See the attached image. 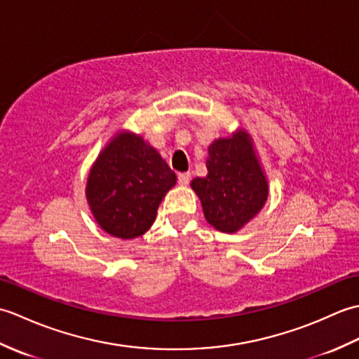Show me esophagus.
<instances>
[{
    "label": "esophagus",
    "instance_id": "34e87169",
    "mask_svg": "<svg viewBox=\"0 0 359 359\" xmlns=\"http://www.w3.org/2000/svg\"><path fill=\"white\" fill-rule=\"evenodd\" d=\"M177 180L180 185H188L189 180H191V172H179Z\"/></svg>",
    "mask_w": 359,
    "mask_h": 359
}]
</instances>
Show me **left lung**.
Instances as JSON below:
<instances>
[{"instance_id":"1","label":"left lung","mask_w":359,"mask_h":359,"mask_svg":"<svg viewBox=\"0 0 359 359\" xmlns=\"http://www.w3.org/2000/svg\"><path fill=\"white\" fill-rule=\"evenodd\" d=\"M207 177L191 188L199 196L203 215L219 231L234 233L253 219L269 196L266 179L243 131L219 139L208 148Z\"/></svg>"}]
</instances>
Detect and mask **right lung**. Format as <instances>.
I'll use <instances>...</instances> for the list:
<instances>
[{
    "instance_id": "add662e5",
    "label": "right lung",
    "mask_w": 359,
    "mask_h": 359,
    "mask_svg": "<svg viewBox=\"0 0 359 359\" xmlns=\"http://www.w3.org/2000/svg\"><path fill=\"white\" fill-rule=\"evenodd\" d=\"M175 174L158 152L134 134H118L89 172L86 197L106 233L121 239L142 236L154 224L157 208Z\"/></svg>"
}]
</instances>
